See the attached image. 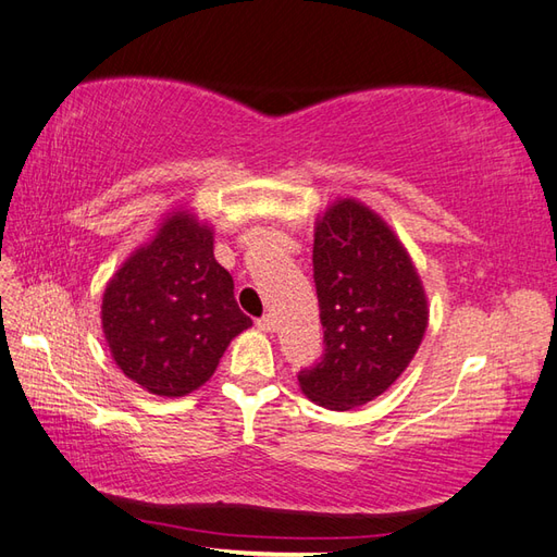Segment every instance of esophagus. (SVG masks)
Returning a JSON list of instances; mask_svg holds the SVG:
<instances>
[{
  "label": "esophagus",
  "instance_id": "esophagus-1",
  "mask_svg": "<svg viewBox=\"0 0 557 557\" xmlns=\"http://www.w3.org/2000/svg\"><path fill=\"white\" fill-rule=\"evenodd\" d=\"M257 329H262V331H276V329H278V321H276L274 314H264V317L257 319Z\"/></svg>",
  "mask_w": 557,
  "mask_h": 557
}]
</instances>
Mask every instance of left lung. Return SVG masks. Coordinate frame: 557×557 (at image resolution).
I'll use <instances>...</instances> for the list:
<instances>
[{
  "label": "left lung",
  "instance_id": "1",
  "mask_svg": "<svg viewBox=\"0 0 557 557\" xmlns=\"http://www.w3.org/2000/svg\"><path fill=\"white\" fill-rule=\"evenodd\" d=\"M312 264L324 355L298 381L310 400L352 410L410 364L426 331V295L400 240L355 200L321 216Z\"/></svg>",
  "mask_w": 557,
  "mask_h": 557
}]
</instances>
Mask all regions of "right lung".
<instances>
[{
  "label": "right lung",
  "instance_id": "add662e5",
  "mask_svg": "<svg viewBox=\"0 0 557 557\" xmlns=\"http://www.w3.org/2000/svg\"><path fill=\"white\" fill-rule=\"evenodd\" d=\"M252 319L240 312L233 278L214 259L209 226L178 212L140 247L102 298L111 357L131 381L181 398L200 388Z\"/></svg>",
  "mask_w": 557,
  "mask_h": 557
}]
</instances>
